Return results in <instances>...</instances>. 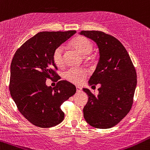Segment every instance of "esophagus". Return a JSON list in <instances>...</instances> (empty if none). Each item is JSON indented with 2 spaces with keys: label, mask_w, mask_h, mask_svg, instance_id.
Here are the masks:
<instances>
[{
  "label": "esophagus",
  "mask_w": 150,
  "mask_h": 150,
  "mask_svg": "<svg viewBox=\"0 0 150 150\" xmlns=\"http://www.w3.org/2000/svg\"><path fill=\"white\" fill-rule=\"evenodd\" d=\"M76 90H77V92H78V93H80V92H81L82 88H80V86H76Z\"/></svg>",
  "instance_id": "34e87169"
}]
</instances>
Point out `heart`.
I'll use <instances>...</instances> for the list:
<instances>
[{
    "instance_id": "b5f03b06",
    "label": "heart",
    "mask_w": 150,
    "mask_h": 150,
    "mask_svg": "<svg viewBox=\"0 0 150 150\" xmlns=\"http://www.w3.org/2000/svg\"><path fill=\"white\" fill-rule=\"evenodd\" d=\"M71 45L72 48L77 50L79 53L83 55H87L93 50V44L86 38L79 36L75 38L72 41ZM53 60L57 67H62L64 65V53L63 48L58 47L54 50ZM88 75V72L85 69L70 68L64 74V77L67 81L70 83L79 84L83 81L84 79Z\"/></svg>"
}]
</instances>
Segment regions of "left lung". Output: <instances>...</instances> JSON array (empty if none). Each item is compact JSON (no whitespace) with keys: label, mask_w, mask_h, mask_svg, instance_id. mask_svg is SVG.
<instances>
[{"label":"left lung","mask_w":150,"mask_h":150,"mask_svg":"<svg viewBox=\"0 0 150 150\" xmlns=\"http://www.w3.org/2000/svg\"><path fill=\"white\" fill-rule=\"evenodd\" d=\"M79 33L96 42L100 58L89 80V85L100 84L98 95L88 88L83 91L88 101L83 116L90 125L99 129L112 127L130 110L137 86L134 65L122 44L101 31L83 30Z\"/></svg>","instance_id":"left-lung-1"}]
</instances>
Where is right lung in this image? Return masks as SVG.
Segmentation results:
<instances>
[{"mask_svg": "<svg viewBox=\"0 0 150 150\" xmlns=\"http://www.w3.org/2000/svg\"><path fill=\"white\" fill-rule=\"evenodd\" d=\"M75 33L40 32L15 53L10 93L20 112L34 125L47 128L60 124L65 117L60 105L76 93L75 85L66 80L58 81L53 88L46 85L47 78L60 79L55 72L54 50Z\"/></svg>", "mask_w": 150, "mask_h": 150, "instance_id": "obj_1", "label": "right lung"}]
</instances>
